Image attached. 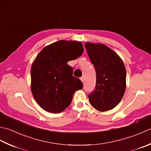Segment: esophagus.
I'll use <instances>...</instances> for the list:
<instances>
[{
	"label": "esophagus",
	"mask_w": 151,
	"mask_h": 151,
	"mask_svg": "<svg viewBox=\"0 0 151 151\" xmlns=\"http://www.w3.org/2000/svg\"><path fill=\"white\" fill-rule=\"evenodd\" d=\"M81 79V81L83 82V83H84V81H85V79H84V78H83V77H82V78H81V79Z\"/></svg>",
	"instance_id": "1"
}]
</instances>
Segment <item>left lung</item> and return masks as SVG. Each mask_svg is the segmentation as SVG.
<instances>
[{"label": "left lung", "instance_id": "obj_1", "mask_svg": "<svg viewBox=\"0 0 151 151\" xmlns=\"http://www.w3.org/2000/svg\"><path fill=\"white\" fill-rule=\"evenodd\" d=\"M85 46L96 73L95 91L88 95L90 103L100 111L112 109L121 101L125 92L124 63L106 45L86 42Z\"/></svg>", "mask_w": 151, "mask_h": 151}]
</instances>
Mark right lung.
Here are the masks:
<instances>
[{"label": "right lung", "mask_w": 151, "mask_h": 151, "mask_svg": "<svg viewBox=\"0 0 151 151\" xmlns=\"http://www.w3.org/2000/svg\"><path fill=\"white\" fill-rule=\"evenodd\" d=\"M83 52L81 42L59 40L47 45L34 61L30 71L31 91L36 102L48 112L58 113L71 104L75 92L82 89L67 64Z\"/></svg>", "instance_id": "1"}]
</instances>
